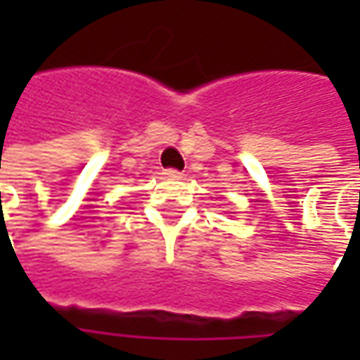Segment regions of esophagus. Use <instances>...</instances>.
I'll use <instances>...</instances> for the list:
<instances>
[{"instance_id": "1", "label": "esophagus", "mask_w": 360, "mask_h": 360, "mask_svg": "<svg viewBox=\"0 0 360 360\" xmlns=\"http://www.w3.org/2000/svg\"><path fill=\"white\" fill-rule=\"evenodd\" d=\"M164 176H166V178H178L180 172H178V170H174V168H166V170H164Z\"/></svg>"}]
</instances>
